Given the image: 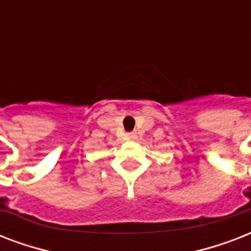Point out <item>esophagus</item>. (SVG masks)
I'll list each match as a JSON object with an SVG mask.
<instances>
[{
	"label": "esophagus",
	"mask_w": 251,
	"mask_h": 251,
	"mask_svg": "<svg viewBox=\"0 0 251 251\" xmlns=\"http://www.w3.org/2000/svg\"><path fill=\"white\" fill-rule=\"evenodd\" d=\"M127 138H130V139H134V138H135V133H127Z\"/></svg>",
	"instance_id": "esophagus-1"
}]
</instances>
